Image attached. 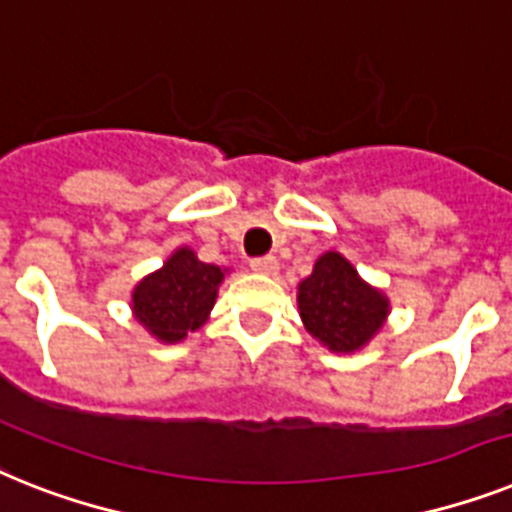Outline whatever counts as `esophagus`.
Returning <instances> with one entry per match:
<instances>
[{
    "label": "esophagus",
    "mask_w": 512,
    "mask_h": 512,
    "mask_svg": "<svg viewBox=\"0 0 512 512\" xmlns=\"http://www.w3.org/2000/svg\"><path fill=\"white\" fill-rule=\"evenodd\" d=\"M251 269L256 274H266V277H272V274H277L280 264H277V259H274V256H259V259L251 261Z\"/></svg>",
    "instance_id": "1"
}]
</instances>
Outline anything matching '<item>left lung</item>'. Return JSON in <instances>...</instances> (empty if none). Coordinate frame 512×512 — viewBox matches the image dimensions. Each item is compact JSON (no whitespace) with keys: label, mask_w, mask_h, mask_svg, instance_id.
<instances>
[{"label":"left lung","mask_w":512,"mask_h":512,"mask_svg":"<svg viewBox=\"0 0 512 512\" xmlns=\"http://www.w3.org/2000/svg\"><path fill=\"white\" fill-rule=\"evenodd\" d=\"M298 311L308 332L329 350L353 353L382 329L390 301L363 282L345 256L329 251L298 285Z\"/></svg>","instance_id":"left-lung-1"}]
</instances>
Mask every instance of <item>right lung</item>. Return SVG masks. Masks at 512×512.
<instances>
[{"instance_id": "obj_1", "label": "right lung", "mask_w": 512, "mask_h": 512, "mask_svg": "<svg viewBox=\"0 0 512 512\" xmlns=\"http://www.w3.org/2000/svg\"><path fill=\"white\" fill-rule=\"evenodd\" d=\"M225 272L196 259L190 248H177L162 269L143 277L133 290L135 319L156 340L180 342L209 319Z\"/></svg>"}]
</instances>
